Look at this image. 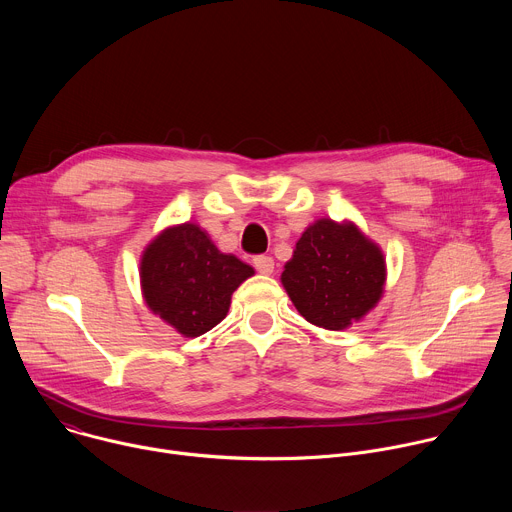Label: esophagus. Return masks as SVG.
Returning <instances> with one entry per match:
<instances>
[{
	"mask_svg": "<svg viewBox=\"0 0 512 512\" xmlns=\"http://www.w3.org/2000/svg\"><path fill=\"white\" fill-rule=\"evenodd\" d=\"M253 265H255V269H257L259 273L271 275V273H273V267H275V261H273V257H269V255H257V257L253 259Z\"/></svg>",
	"mask_w": 512,
	"mask_h": 512,
	"instance_id": "obj_1",
	"label": "esophagus"
}]
</instances>
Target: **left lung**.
I'll list each match as a JSON object with an SVG mask.
<instances>
[{
  "label": "left lung",
  "mask_w": 512,
  "mask_h": 512,
  "mask_svg": "<svg viewBox=\"0 0 512 512\" xmlns=\"http://www.w3.org/2000/svg\"><path fill=\"white\" fill-rule=\"evenodd\" d=\"M298 312L326 330L360 320L381 298L385 259L354 225L322 218L308 227L281 273Z\"/></svg>",
  "instance_id": "1"
}]
</instances>
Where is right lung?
I'll return each mask as SVG.
<instances>
[{"label":"right lung","instance_id":"add662e5","mask_svg":"<svg viewBox=\"0 0 512 512\" xmlns=\"http://www.w3.org/2000/svg\"><path fill=\"white\" fill-rule=\"evenodd\" d=\"M253 267L214 247L196 225L164 231L141 259L143 298L184 336H200L221 322L233 291Z\"/></svg>","mask_w":512,"mask_h":512}]
</instances>
